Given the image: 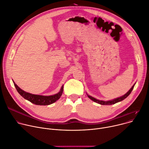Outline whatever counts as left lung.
I'll return each mask as SVG.
<instances>
[{
	"label": "left lung",
	"instance_id": "1",
	"mask_svg": "<svg viewBox=\"0 0 149 149\" xmlns=\"http://www.w3.org/2000/svg\"><path fill=\"white\" fill-rule=\"evenodd\" d=\"M134 86H135V84L132 86V87L131 88V89H130L125 94H124V96H121V97H118V98H116V99H114V100H109V101L99 100H97V99H95V98H94V97H91V96L88 95V94H87V96H88V97L91 100H92L94 101V102H96V103H99V104H103V105H111V104H115V103H118V102H120V101H122V100H123L124 99H125V98H127V97L130 95V94L131 93V92L132 91V89L134 88Z\"/></svg>",
	"mask_w": 149,
	"mask_h": 149
}]
</instances>
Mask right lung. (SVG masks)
Wrapping results in <instances>:
<instances>
[{"label":"right lung","mask_w":149,"mask_h":149,"mask_svg":"<svg viewBox=\"0 0 149 149\" xmlns=\"http://www.w3.org/2000/svg\"><path fill=\"white\" fill-rule=\"evenodd\" d=\"M13 84H14V86L17 90L22 97H24L26 100L30 101L33 104H35L37 105H49L50 104L55 103L62 96L63 90V86H62L61 89V91L58 93L55 94V95L49 96L36 95V94H33L24 91V90H21L15 83V82L13 81Z\"/></svg>","instance_id":"1"}]
</instances>
